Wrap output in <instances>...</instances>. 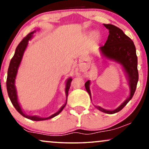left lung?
Here are the masks:
<instances>
[{
    "label": "left lung",
    "mask_w": 149,
    "mask_h": 149,
    "mask_svg": "<svg viewBox=\"0 0 149 149\" xmlns=\"http://www.w3.org/2000/svg\"><path fill=\"white\" fill-rule=\"evenodd\" d=\"M104 26L108 29L109 35L104 45L100 47V52L103 57L121 65L128 81L130 95L127 99L115 110H106L100 106H95V107L104 113L114 114L121 110L134 96L138 81V58L134 42L125 34L121 29L110 24H104ZM84 85L91 99V81L88 80Z\"/></svg>",
    "instance_id": "1"
}]
</instances>
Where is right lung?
Returning <instances> with one entry per match:
<instances>
[{"mask_svg":"<svg viewBox=\"0 0 149 149\" xmlns=\"http://www.w3.org/2000/svg\"><path fill=\"white\" fill-rule=\"evenodd\" d=\"M39 29L37 30H35L34 31L31 32V33H29L26 35V37H24L22 39V41L19 43L17 45L16 49H15V54L13 55V58H11V61H10L9 69H8L7 72V90L8 93V95H9L10 100H11V103H12L13 106L14 108L16 109V110L22 116L24 117L29 118L30 120H35V121H39V120H45L47 119H50V118H54V116H57V115L60 114L61 111L63 110L65 106H66L67 102V95H68V91L69 89L70 88V85L72 78H69L66 80L65 82V95H66V101L65 103L61 107L58 111H57L56 113L51 115L49 117H41V116H37V115H33V116H30V115H27L23 110L22 108L21 107L20 104L19 103L18 101V97H17V93L16 90V87H15V79H16V76L17 74V71H18V69L19 67V65L21 64L22 60L24 54V52L26 49L29 44V41L33 38V34L36 33L37 31H39Z\"/></svg>","mask_w":149,"mask_h":149,"instance_id":"add662e5","label":"right lung"}]
</instances>
